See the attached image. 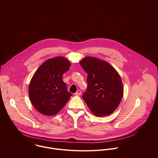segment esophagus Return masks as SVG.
<instances>
[{"instance_id":"1","label":"esophagus","mask_w":158,"mask_h":158,"mask_svg":"<svg viewBox=\"0 0 158 158\" xmlns=\"http://www.w3.org/2000/svg\"><path fill=\"white\" fill-rule=\"evenodd\" d=\"M81 91L80 90H78L75 93V95H76V96H79V95H81Z\"/></svg>"}]
</instances>
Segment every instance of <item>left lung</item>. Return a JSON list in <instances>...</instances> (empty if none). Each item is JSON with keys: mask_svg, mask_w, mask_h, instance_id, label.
<instances>
[{"mask_svg": "<svg viewBox=\"0 0 158 158\" xmlns=\"http://www.w3.org/2000/svg\"><path fill=\"white\" fill-rule=\"evenodd\" d=\"M88 73V88L82 95L95 116L109 115L119 105L123 89L121 78L108 63L87 56L80 62Z\"/></svg>", "mask_w": 158, "mask_h": 158, "instance_id": "8db88e82", "label": "left lung"}]
</instances>
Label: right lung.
Instances as JSON below:
<instances>
[{"label":"right lung","mask_w":158,"mask_h":158,"mask_svg":"<svg viewBox=\"0 0 158 158\" xmlns=\"http://www.w3.org/2000/svg\"><path fill=\"white\" fill-rule=\"evenodd\" d=\"M71 64L68 59L58 56L43 63L33 75L28 94L34 108L45 115H56L72 95L68 92L63 75Z\"/></svg>","instance_id":"add662e5"}]
</instances>
